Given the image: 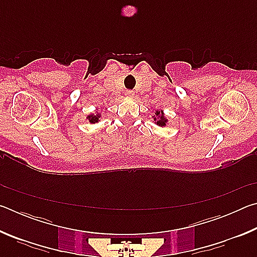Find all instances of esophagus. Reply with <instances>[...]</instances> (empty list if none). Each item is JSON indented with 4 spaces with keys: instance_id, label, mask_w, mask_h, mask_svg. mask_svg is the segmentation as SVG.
Masks as SVG:
<instances>
[{
    "instance_id": "34e87169",
    "label": "esophagus",
    "mask_w": 257,
    "mask_h": 257,
    "mask_svg": "<svg viewBox=\"0 0 257 257\" xmlns=\"http://www.w3.org/2000/svg\"><path fill=\"white\" fill-rule=\"evenodd\" d=\"M125 95H127L128 97H134L135 92H134V90H127V92H125Z\"/></svg>"
}]
</instances>
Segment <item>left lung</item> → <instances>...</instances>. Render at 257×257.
I'll return each mask as SVG.
<instances>
[{"instance_id":"8db88e82","label":"left lung","mask_w":257,"mask_h":257,"mask_svg":"<svg viewBox=\"0 0 257 257\" xmlns=\"http://www.w3.org/2000/svg\"><path fill=\"white\" fill-rule=\"evenodd\" d=\"M153 119L155 121V123L160 125V127H165V125H167L168 119L164 116V113H163L162 110L155 111V115L153 116Z\"/></svg>"}]
</instances>
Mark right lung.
Instances as JSON below:
<instances>
[{
  "label": "right lung",
  "mask_w": 257,
  "mask_h": 257,
  "mask_svg": "<svg viewBox=\"0 0 257 257\" xmlns=\"http://www.w3.org/2000/svg\"><path fill=\"white\" fill-rule=\"evenodd\" d=\"M99 118H101V114H99V113H96V114L87 115V119L89 120L90 123H97L99 121Z\"/></svg>",
  "instance_id": "1"
}]
</instances>
